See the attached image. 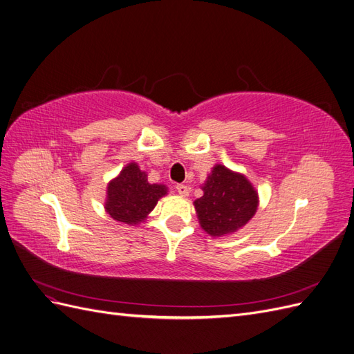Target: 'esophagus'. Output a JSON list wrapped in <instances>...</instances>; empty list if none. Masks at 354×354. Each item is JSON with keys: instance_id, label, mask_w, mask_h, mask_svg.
<instances>
[{"instance_id": "1", "label": "esophagus", "mask_w": 354, "mask_h": 354, "mask_svg": "<svg viewBox=\"0 0 354 354\" xmlns=\"http://www.w3.org/2000/svg\"><path fill=\"white\" fill-rule=\"evenodd\" d=\"M176 189H177L180 196H183V198H187V196H189V187H187L186 185H177Z\"/></svg>"}]
</instances>
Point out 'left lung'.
I'll list each match as a JSON object with an SVG mask.
<instances>
[{
    "label": "left lung",
    "instance_id": "8db88e82",
    "mask_svg": "<svg viewBox=\"0 0 354 354\" xmlns=\"http://www.w3.org/2000/svg\"><path fill=\"white\" fill-rule=\"evenodd\" d=\"M201 189L203 195L194 205L201 227L212 238L238 232L255 216L259 192L236 171L216 164Z\"/></svg>",
    "mask_w": 354,
    "mask_h": 354
}]
</instances>
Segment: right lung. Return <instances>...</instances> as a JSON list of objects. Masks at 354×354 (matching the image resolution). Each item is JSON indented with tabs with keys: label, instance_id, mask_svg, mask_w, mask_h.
I'll list each match as a JSON object with an SVG mask.
<instances>
[{
	"label": "right lung",
	"instance_id": "1",
	"mask_svg": "<svg viewBox=\"0 0 354 354\" xmlns=\"http://www.w3.org/2000/svg\"><path fill=\"white\" fill-rule=\"evenodd\" d=\"M165 195H168V187L149 183L146 171L133 160L108 183L104 211L116 221L136 226L147 218L158 201Z\"/></svg>",
	"mask_w": 354,
	"mask_h": 354
}]
</instances>
